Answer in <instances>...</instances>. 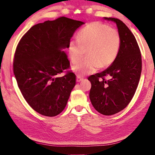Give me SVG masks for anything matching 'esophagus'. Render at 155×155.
I'll return each instance as SVG.
<instances>
[{"instance_id": "obj_1", "label": "esophagus", "mask_w": 155, "mask_h": 155, "mask_svg": "<svg viewBox=\"0 0 155 155\" xmlns=\"http://www.w3.org/2000/svg\"><path fill=\"white\" fill-rule=\"evenodd\" d=\"M83 78L82 77H79V76H77V82H81V81H83Z\"/></svg>"}]
</instances>
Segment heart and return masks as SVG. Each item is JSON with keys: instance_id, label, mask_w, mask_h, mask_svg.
Returning a JSON list of instances; mask_svg holds the SVG:
<instances>
[{"instance_id": "1", "label": "heart", "mask_w": 155, "mask_h": 155, "mask_svg": "<svg viewBox=\"0 0 155 155\" xmlns=\"http://www.w3.org/2000/svg\"><path fill=\"white\" fill-rule=\"evenodd\" d=\"M77 38V41H71L68 46L72 61L77 64L85 51L87 54L85 59L72 68L78 75L92 74L98 68L111 65L117 58L121 40L115 28L99 22H91L78 33Z\"/></svg>"}]
</instances>
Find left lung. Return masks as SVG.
Wrapping results in <instances>:
<instances>
[{"label": "left lung", "mask_w": 155, "mask_h": 155, "mask_svg": "<svg viewBox=\"0 0 155 155\" xmlns=\"http://www.w3.org/2000/svg\"><path fill=\"white\" fill-rule=\"evenodd\" d=\"M104 19L116 24L121 40L120 51L109 68L89 77L88 80L94 109L100 114L111 115L124 109L134 96L140 79L141 55L135 36L122 21L114 18Z\"/></svg>", "instance_id": "obj_1"}]
</instances>
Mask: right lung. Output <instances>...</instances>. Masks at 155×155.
<instances>
[{
    "instance_id": "obj_1",
    "label": "right lung",
    "mask_w": 155,
    "mask_h": 155,
    "mask_svg": "<svg viewBox=\"0 0 155 155\" xmlns=\"http://www.w3.org/2000/svg\"><path fill=\"white\" fill-rule=\"evenodd\" d=\"M84 22L66 17L33 26L15 50L14 73L27 103L39 114L53 117L66 106L76 85V75L68 72V48L75 31Z\"/></svg>"
}]
</instances>
